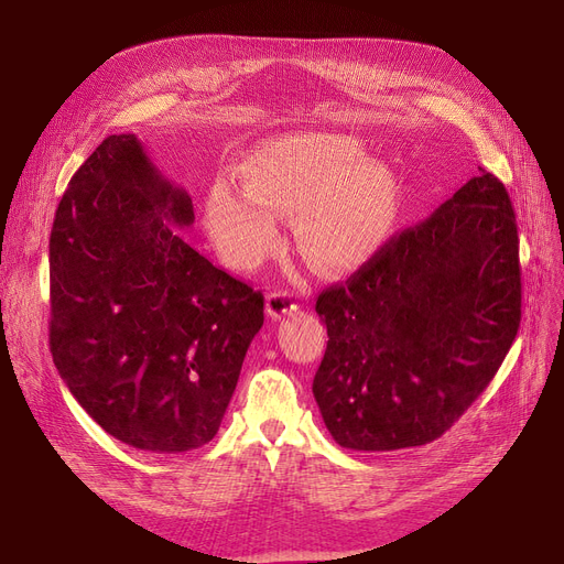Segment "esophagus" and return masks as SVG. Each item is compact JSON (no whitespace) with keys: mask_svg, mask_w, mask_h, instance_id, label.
Returning <instances> with one entry per match:
<instances>
[{"mask_svg":"<svg viewBox=\"0 0 564 564\" xmlns=\"http://www.w3.org/2000/svg\"><path fill=\"white\" fill-rule=\"evenodd\" d=\"M264 306H267V315H270L272 319H281V317L297 311V302H294V297H292L290 292H283V290L267 294Z\"/></svg>","mask_w":564,"mask_h":564,"instance_id":"34e87169","label":"esophagus"}]
</instances>
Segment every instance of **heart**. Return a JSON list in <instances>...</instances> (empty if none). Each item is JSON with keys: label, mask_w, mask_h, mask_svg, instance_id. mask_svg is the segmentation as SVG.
<instances>
[{"label": "heart", "mask_w": 564, "mask_h": 564, "mask_svg": "<svg viewBox=\"0 0 564 564\" xmlns=\"http://www.w3.org/2000/svg\"><path fill=\"white\" fill-rule=\"evenodd\" d=\"M242 187L217 181L205 228L224 262L253 270L279 240L274 215L297 217L302 253L327 274L370 262L398 224L391 169L349 134L297 132L264 141L240 164Z\"/></svg>", "instance_id": "b5f03b06"}]
</instances>
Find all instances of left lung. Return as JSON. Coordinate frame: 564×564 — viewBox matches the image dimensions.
Wrapping results in <instances>:
<instances>
[{
	"mask_svg": "<svg viewBox=\"0 0 564 564\" xmlns=\"http://www.w3.org/2000/svg\"><path fill=\"white\" fill-rule=\"evenodd\" d=\"M327 351L313 379L343 448L425 446L489 387L521 322L512 200L482 171L315 302Z\"/></svg>",
	"mask_w": 564,
	"mask_h": 564,
	"instance_id": "8db88e82",
	"label": "left lung"
}]
</instances>
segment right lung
Wrapping results in <instances>:
<instances>
[{"label": "right lung", "mask_w": 564, "mask_h": 564, "mask_svg": "<svg viewBox=\"0 0 564 564\" xmlns=\"http://www.w3.org/2000/svg\"><path fill=\"white\" fill-rule=\"evenodd\" d=\"M189 194L134 134H111L56 207L50 235V351L107 434L187 453L219 432L264 297L192 249Z\"/></svg>", "instance_id": "obj_1"}]
</instances>
